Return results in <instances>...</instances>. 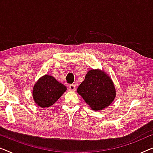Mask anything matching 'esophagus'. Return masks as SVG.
Returning <instances> with one entry per match:
<instances>
[{
  "instance_id": "esophagus-1",
  "label": "esophagus",
  "mask_w": 153,
  "mask_h": 153,
  "mask_svg": "<svg viewBox=\"0 0 153 153\" xmlns=\"http://www.w3.org/2000/svg\"><path fill=\"white\" fill-rule=\"evenodd\" d=\"M76 89V85L75 84H70L69 85V90L71 91H75Z\"/></svg>"
}]
</instances>
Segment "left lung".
Here are the masks:
<instances>
[{"mask_svg": "<svg viewBox=\"0 0 153 153\" xmlns=\"http://www.w3.org/2000/svg\"><path fill=\"white\" fill-rule=\"evenodd\" d=\"M77 91L94 111L107 108L116 97V89L112 79L107 73L100 69L88 71Z\"/></svg>", "mask_w": 153, "mask_h": 153, "instance_id": "1", "label": "left lung"}]
</instances>
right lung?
I'll return each instance as SVG.
<instances>
[{
    "label": "right lung",
    "mask_w": 153,
    "mask_h": 153,
    "mask_svg": "<svg viewBox=\"0 0 153 153\" xmlns=\"http://www.w3.org/2000/svg\"><path fill=\"white\" fill-rule=\"evenodd\" d=\"M67 91L63 84L50 75H45L34 84L32 95L34 102L41 108L53 105Z\"/></svg>",
    "instance_id": "obj_1"
}]
</instances>
